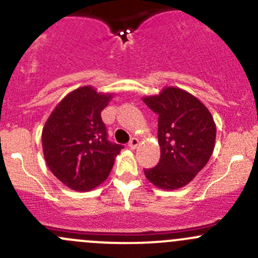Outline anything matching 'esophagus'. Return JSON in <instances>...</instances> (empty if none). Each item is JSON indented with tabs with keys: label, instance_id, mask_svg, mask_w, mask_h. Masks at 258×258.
Masks as SVG:
<instances>
[{
	"label": "esophagus",
	"instance_id": "34e87169",
	"mask_svg": "<svg viewBox=\"0 0 258 258\" xmlns=\"http://www.w3.org/2000/svg\"><path fill=\"white\" fill-rule=\"evenodd\" d=\"M139 145H140V141L137 137H132L131 141L128 142V147L131 148V150H136V148L139 147Z\"/></svg>",
	"mask_w": 258,
	"mask_h": 258
}]
</instances>
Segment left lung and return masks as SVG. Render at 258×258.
<instances>
[{
	"mask_svg": "<svg viewBox=\"0 0 258 258\" xmlns=\"http://www.w3.org/2000/svg\"><path fill=\"white\" fill-rule=\"evenodd\" d=\"M142 101L158 114L157 166L145 170L156 187L172 191L186 186L206 166L215 148L216 123L209 108L182 88L167 86Z\"/></svg>",
	"mask_w": 258,
	"mask_h": 258,
	"instance_id": "left-lung-1",
	"label": "left lung"
}]
</instances>
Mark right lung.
<instances>
[{
	"label": "right lung",
	"instance_id": "1",
	"mask_svg": "<svg viewBox=\"0 0 258 258\" xmlns=\"http://www.w3.org/2000/svg\"><path fill=\"white\" fill-rule=\"evenodd\" d=\"M113 93L82 86L64 96L42 130V150L51 172L64 186L86 192L110 175L123 146L107 141L101 112Z\"/></svg>",
	"mask_w": 258,
	"mask_h": 258
}]
</instances>
